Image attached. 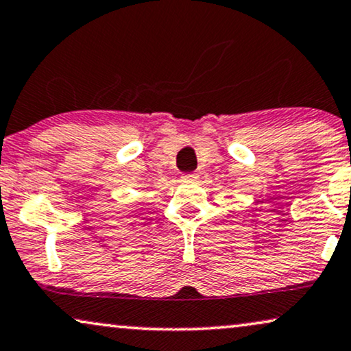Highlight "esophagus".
Instances as JSON below:
<instances>
[{
	"label": "esophagus",
	"instance_id": "esophagus-1",
	"mask_svg": "<svg viewBox=\"0 0 351 351\" xmlns=\"http://www.w3.org/2000/svg\"><path fill=\"white\" fill-rule=\"evenodd\" d=\"M182 178H184V180H197V178H199V175H197L195 171H192V173H186Z\"/></svg>",
	"mask_w": 351,
	"mask_h": 351
}]
</instances>
